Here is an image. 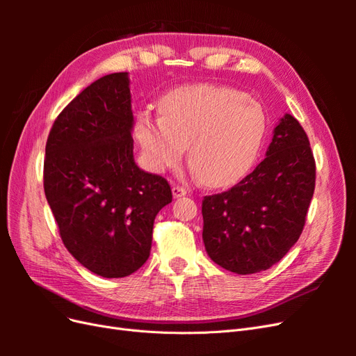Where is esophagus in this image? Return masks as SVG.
Segmentation results:
<instances>
[{
	"label": "esophagus",
	"mask_w": 356,
	"mask_h": 356,
	"mask_svg": "<svg viewBox=\"0 0 356 356\" xmlns=\"http://www.w3.org/2000/svg\"><path fill=\"white\" fill-rule=\"evenodd\" d=\"M172 195H174V197H175V199H178V197L186 196V195H187V190H186L184 187L174 186V187H172Z\"/></svg>",
	"instance_id": "34e87169"
}]
</instances>
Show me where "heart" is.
Instances as JSON below:
<instances>
[{
  "mask_svg": "<svg viewBox=\"0 0 356 356\" xmlns=\"http://www.w3.org/2000/svg\"><path fill=\"white\" fill-rule=\"evenodd\" d=\"M161 117L144 111L136 138L148 166L175 169L188 147V163L208 187H227L251 169L260 152L267 118L245 93L218 84L186 86L160 102Z\"/></svg>",
  "mask_w": 356,
  "mask_h": 356,
  "instance_id": "1",
  "label": "heart"
}]
</instances>
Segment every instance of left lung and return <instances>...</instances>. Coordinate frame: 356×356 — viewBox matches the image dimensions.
Here are the masks:
<instances>
[{"instance_id": "left-lung-1", "label": "left lung", "mask_w": 356, "mask_h": 356, "mask_svg": "<svg viewBox=\"0 0 356 356\" xmlns=\"http://www.w3.org/2000/svg\"><path fill=\"white\" fill-rule=\"evenodd\" d=\"M315 178L305 129L285 114L261 163L230 190L203 197L202 238L211 260L238 275L281 261L303 232Z\"/></svg>"}]
</instances>
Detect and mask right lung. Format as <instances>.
Masks as SVG:
<instances>
[{
	"label": "right lung",
	"mask_w": 356,
	"mask_h": 356,
	"mask_svg": "<svg viewBox=\"0 0 356 356\" xmlns=\"http://www.w3.org/2000/svg\"><path fill=\"white\" fill-rule=\"evenodd\" d=\"M127 72L88 86L51 126L44 193L59 234L81 266L124 277L149 257L159 211L172 202L168 181L134 159Z\"/></svg>",
	"instance_id": "add662e5"
}]
</instances>
